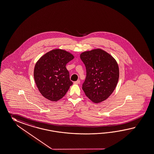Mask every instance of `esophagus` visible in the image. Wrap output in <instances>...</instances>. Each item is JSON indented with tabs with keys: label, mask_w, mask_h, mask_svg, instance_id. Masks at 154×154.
Wrapping results in <instances>:
<instances>
[{
	"label": "esophagus",
	"mask_w": 154,
	"mask_h": 154,
	"mask_svg": "<svg viewBox=\"0 0 154 154\" xmlns=\"http://www.w3.org/2000/svg\"><path fill=\"white\" fill-rule=\"evenodd\" d=\"M80 83V80H77V81H75V82H74V84H75V85H78V84H79Z\"/></svg>",
	"instance_id": "34e87169"
}]
</instances>
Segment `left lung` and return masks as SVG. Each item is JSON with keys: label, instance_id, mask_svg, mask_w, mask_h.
<instances>
[{"label": "left lung", "instance_id": "left-lung-1", "mask_svg": "<svg viewBox=\"0 0 154 154\" xmlns=\"http://www.w3.org/2000/svg\"><path fill=\"white\" fill-rule=\"evenodd\" d=\"M80 58L86 68V78L82 90L95 103H101L111 96L118 83L119 68L116 60L100 48L81 53Z\"/></svg>", "mask_w": 154, "mask_h": 154}]
</instances>
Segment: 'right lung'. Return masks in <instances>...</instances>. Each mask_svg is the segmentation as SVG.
Listing matches in <instances>:
<instances>
[{
	"label": "right lung",
	"mask_w": 154,
	"mask_h": 154,
	"mask_svg": "<svg viewBox=\"0 0 154 154\" xmlns=\"http://www.w3.org/2000/svg\"><path fill=\"white\" fill-rule=\"evenodd\" d=\"M74 58L65 50L55 49L38 60L34 67V81L44 97L54 102L63 97L73 84L66 66Z\"/></svg>",
	"instance_id": "add662e5"
}]
</instances>
